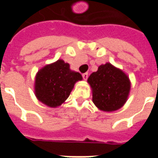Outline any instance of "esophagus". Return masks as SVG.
<instances>
[{
  "instance_id": "obj_1",
  "label": "esophagus",
  "mask_w": 158,
  "mask_h": 158,
  "mask_svg": "<svg viewBox=\"0 0 158 158\" xmlns=\"http://www.w3.org/2000/svg\"><path fill=\"white\" fill-rule=\"evenodd\" d=\"M82 76H83V79H85V80H86V79H88V73H83L82 74Z\"/></svg>"
}]
</instances>
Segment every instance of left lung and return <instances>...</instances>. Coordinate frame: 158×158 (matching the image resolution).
<instances>
[{
  "mask_svg": "<svg viewBox=\"0 0 158 158\" xmlns=\"http://www.w3.org/2000/svg\"><path fill=\"white\" fill-rule=\"evenodd\" d=\"M88 83L92 89L93 102L102 111H116L128 99L130 90L129 77L109 62L99 66L98 70L89 75Z\"/></svg>",
  "mask_w": 158,
  "mask_h": 158,
  "instance_id": "obj_1",
  "label": "left lung"
}]
</instances>
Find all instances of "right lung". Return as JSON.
I'll return each mask as SVG.
<instances>
[{
  "label": "right lung",
  "mask_w": 158,
  "mask_h": 158,
  "mask_svg": "<svg viewBox=\"0 0 158 158\" xmlns=\"http://www.w3.org/2000/svg\"><path fill=\"white\" fill-rule=\"evenodd\" d=\"M82 80L78 72L69 69V64L59 59L38 71L35 82V93L40 102L56 107L68 99L77 81Z\"/></svg>",
  "instance_id": "add662e5"
}]
</instances>
